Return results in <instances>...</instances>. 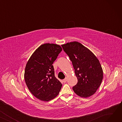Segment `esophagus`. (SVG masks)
Segmentation results:
<instances>
[{
  "label": "esophagus",
  "mask_w": 122,
  "mask_h": 122,
  "mask_svg": "<svg viewBox=\"0 0 122 122\" xmlns=\"http://www.w3.org/2000/svg\"><path fill=\"white\" fill-rule=\"evenodd\" d=\"M67 81V78H65L64 79V80H63V81L64 82H66Z\"/></svg>",
  "instance_id": "1"
}]
</instances>
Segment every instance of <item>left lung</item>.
<instances>
[{
    "label": "left lung",
    "instance_id": "left-lung-1",
    "mask_svg": "<svg viewBox=\"0 0 122 122\" xmlns=\"http://www.w3.org/2000/svg\"><path fill=\"white\" fill-rule=\"evenodd\" d=\"M72 62L78 83L73 86L75 93L87 98L93 95L103 80V72L97 58L82 44L77 41L61 45Z\"/></svg>",
    "mask_w": 122,
    "mask_h": 122
}]
</instances>
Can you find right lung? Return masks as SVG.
I'll return each instance as SVG.
<instances>
[{"instance_id":"add662e5","label":"right lung","mask_w":122,"mask_h":122,"mask_svg":"<svg viewBox=\"0 0 122 122\" xmlns=\"http://www.w3.org/2000/svg\"><path fill=\"white\" fill-rule=\"evenodd\" d=\"M62 50L58 44L45 43L32 54L25 67L24 79L30 92L37 99L49 101L58 95L62 84L52 65Z\"/></svg>"}]
</instances>
